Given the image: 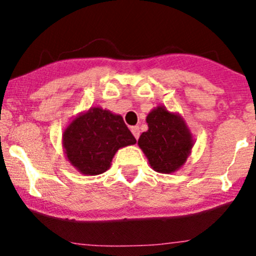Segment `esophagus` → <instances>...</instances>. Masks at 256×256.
<instances>
[{
	"label": "esophagus",
	"mask_w": 256,
	"mask_h": 256,
	"mask_svg": "<svg viewBox=\"0 0 256 256\" xmlns=\"http://www.w3.org/2000/svg\"><path fill=\"white\" fill-rule=\"evenodd\" d=\"M131 132H132V135L135 136L136 140L140 138V128H138V126H132V128H131Z\"/></svg>",
	"instance_id": "1"
}]
</instances>
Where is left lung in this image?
<instances>
[{
  "mask_svg": "<svg viewBox=\"0 0 256 256\" xmlns=\"http://www.w3.org/2000/svg\"><path fill=\"white\" fill-rule=\"evenodd\" d=\"M148 130L138 144L152 168L158 174H174L187 161L194 140L187 124L177 112L164 106L154 108L146 118Z\"/></svg>",
  "mask_w": 256,
  "mask_h": 256,
  "instance_id": "8db88e82",
  "label": "left lung"
}]
</instances>
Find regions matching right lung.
Here are the masks:
<instances>
[{
	"instance_id": "add662e5",
	"label": "right lung",
	"mask_w": 256,
	"mask_h": 256,
	"mask_svg": "<svg viewBox=\"0 0 256 256\" xmlns=\"http://www.w3.org/2000/svg\"><path fill=\"white\" fill-rule=\"evenodd\" d=\"M135 144L122 116L99 106L76 115L63 132L66 160L85 176L104 174L118 150Z\"/></svg>"
}]
</instances>
